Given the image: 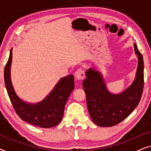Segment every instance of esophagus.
Wrapping results in <instances>:
<instances>
[{
    "instance_id": "34e87169",
    "label": "esophagus",
    "mask_w": 151,
    "mask_h": 151,
    "mask_svg": "<svg viewBox=\"0 0 151 151\" xmlns=\"http://www.w3.org/2000/svg\"><path fill=\"white\" fill-rule=\"evenodd\" d=\"M85 73L84 71L81 69H78L75 73V78L77 80H82L84 78Z\"/></svg>"
}]
</instances>
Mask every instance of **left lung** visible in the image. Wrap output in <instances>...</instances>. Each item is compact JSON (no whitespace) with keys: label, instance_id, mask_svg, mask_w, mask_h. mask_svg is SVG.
Segmentation results:
<instances>
[{"label":"left lung","instance_id":"obj_1","mask_svg":"<svg viewBox=\"0 0 151 151\" xmlns=\"http://www.w3.org/2000/svg\"><path fill=\"white\" fill-rule=\"evenodd\" d=\"M138 58L136 78L127 90L118 95L107 91L100 74L94 69L86 71L82 82L88 112L92 120L100 127H113L127 118L139 104L144 88V60L134 43Z\"/></svg>","mask_w":151,"mask_h":151}]
</instances>
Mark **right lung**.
I'll list each match as a JSON object with an SVG mask.
<instances>
[{
  "mask_svg": "<svg viewBox=\"0 0 151 151\" xmlns=\"http://www.w3.org/2000/svg\"><path fill=\"white\" fill-rule=\"evenodd\" d=\"M12 49L4 70V80L12 106L20 119L32 125L51 128L58 124L63 117L65 106L74 88V77L69 75L60 80L54 89L44 100L38 104L24 102L16 94L10 78Z\"/></svg>",
  "mask_w": 151,
  "mask_h": 151,
  "instance_id": "right-lung-1",
  "label": "right lung"
}]
</instances>
